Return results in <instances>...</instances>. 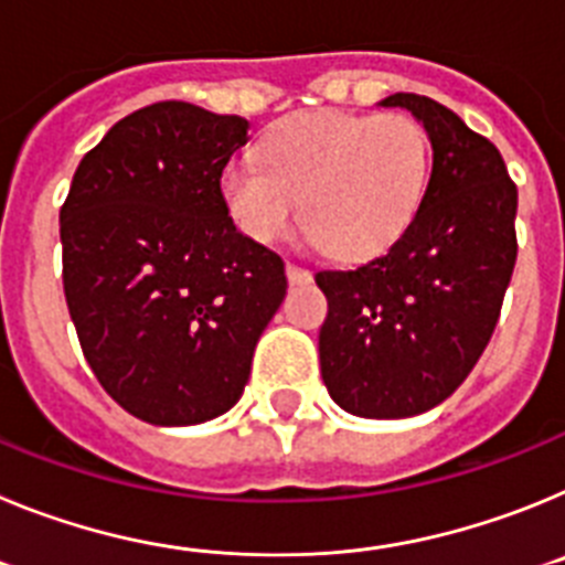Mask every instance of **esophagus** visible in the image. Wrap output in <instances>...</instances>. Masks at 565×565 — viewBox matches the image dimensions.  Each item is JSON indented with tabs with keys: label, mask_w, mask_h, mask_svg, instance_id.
<instances>
[{
	"label": "esophagus",
	"mask_w": 565,
	"mask_h": 565,
	"mask_svg": "<svg viewBox=\"0 0 565 565\" xmlns=\"http://www.w3.org/2000/svg\"><path fill=\"white\" fill-rule=\"evenodd\" d=\"M286 274L291 286H306V282H311V271L306 266H299V263H288Z\"/></svg>",
	"instance_id": "esophagus-1"
}]
</instances>
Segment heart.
Here are the masks:
<instances>
[{
  "label": "heart",
  "instance_id": "obj_1",
  "mask_svg": "<svg viewBox=\"0 0 565 565\" xmlns=\"http://www.w3.org/2000/svg\"><path fill=\"white\" fill-rule=\"evenodd\" d=\"M263 162L239 154L223 169V201L239 232L271 243L299 206L317 243L339 257H371L416 217L430 141L404 113L317 109L279 124L263 143Z\"/></svg>",
  "mask_w": 565,
  "mask_h": 565
}]
</instances>
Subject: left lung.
Here are the masks:
<instances>
[{
	"mask_svg": "<svg viewBox=\"0 0 565 565\" xmlns=\"http://www.w3.org/2000/svg\"><path fill=\"white\" fill-rule=\"evenodd\" d=\"M382 107L424 124L430 181L387 252L317 271L328 297L319 364L339 407L404 418L452 396L492 339L518 259V186L495 143L444 104L396 93Z\"/></svg>",
	"mask_w": 565,
	"mask_h": 565,
	"instance_id": "obj_1",
	"label": "left lung"
}]
</instances>
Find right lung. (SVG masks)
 Masks as SVG:
<instances>
[{
  "label": "right lung",
  "mask_w": 565,
  "mask_h": 565,
  "mask_svg": "<svg viewBox=\"0 0 565 565\" xmlns=\"http://www.w3.org/2000/svg\"><path fill=\"white\" fill-rule=\"evenodd\" d=\"M248 121L186 102L121 118L78 163L62 279L84 359L135 418L183 427L237 404L286 263L239 234L221 192Z\"/></svg>",
  "instance_id": "obj_1"
}]
</instances>
